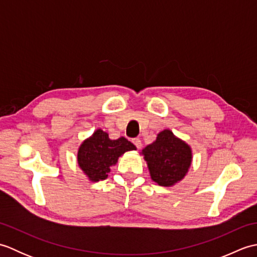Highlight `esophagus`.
I'll return each instance as SVG.
<instances>
[{
  "label": "esophagus",
  "instance_id": "obj_1",
  "mask_svg": "<svg viewBox=\"0 0 257 257\" xmlns=\"http://www.w3.org/2000/svg\"><path fill=\"white\" fill-rule=\"evenodd\" d=\"M133 143H134V145L137 147V149H140L141 148V140L139 139V138H135V139H133Z\"/></svg>",
  "mask_w": 257,
  "mask_h": 257
}]
</instances>
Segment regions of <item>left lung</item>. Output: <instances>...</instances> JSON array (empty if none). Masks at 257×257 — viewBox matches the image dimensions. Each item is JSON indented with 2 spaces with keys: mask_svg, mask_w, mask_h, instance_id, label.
<instances>
[{
  "mask_svg": "<svg viewBox=\"0 0 257 257\" xmlns=\"http://www.w3.org/2000/svg\"><path fill=\"white\" fill-rule=\"evenodd\" d=\"M148 166L152 181L161 187H172L187 176L192 163L191 147L165 129L155 143L141 151Z\"/></svg>",
  "mask_w": 257,
  "mask_h": 257,
  "instance_id": "8db88e82",
  "label": "left lung"
}]
</instances>
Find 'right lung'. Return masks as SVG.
Returning a JSON list of instances; mask_svg holds the SVG:
<instances>
[{"instance_id": "right-lung-1", "label": "right lung", "mask_w": 257, "mask_h": 257, "mask_svg": "<svg viewBox=\"0 0 257 257\" xmlns=\"http://www.w3.org/2000/svg\"><path fill=\"white\" fill-rule=\"evenodd\" d=\"M136 149V146L125 138L111 140L107 133L97 129L79 146L77 162L89 181L98 182L107 179L110 167L116 165L124 152Z\"/></svg>"}]
</instances>
